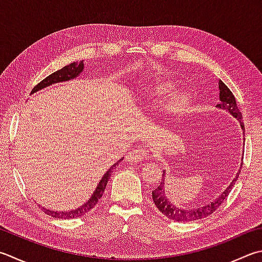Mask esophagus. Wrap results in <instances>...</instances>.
I'll return each instance as SVG.
<instances>
[{
	"instance_id": "obj_1",
	"label": "esophagus",
	"mask_w": 262,
	"mask_h": 262,
	"mask_svg": "<svg viewBox=\"0 0 262 262\" xmlns=\"http://www.w3.org/2000/svg\"><path fill=\"white\" fill-rule=\"evenodd\" d=\"M147 157V150L145 148L139 147V148H136V149H132L129 154H127V161L129 163H135L138 161H142L145 160Z\"/></svg>"
}]
</instances>
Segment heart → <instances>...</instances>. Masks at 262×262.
I'll use <instances>...</instances> for the list:
<instances>
[{
  "mask_svg": "<svg viewBox=\"0 0 262 262\" xmlns=\"http://www.w3.org/2000/svg\"><path fill=\"white\" fill-rule=\"evenodd\" d=\"M176 83L157 78L144 86L141 91L145 105L148 107H159L165 102V112L170 120H179L189 112L192 97L188 91H174Z\"/></svg>",
  "mask_w": 262,
  "mask_h": 262,
  "instance_id": "obj_1",
  "label": "heart"
}]
</instances>
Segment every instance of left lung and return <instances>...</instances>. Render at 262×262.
Instances as JSON below:
<instances>
[{"mask_svg":"<svg viewBox=\"0 0 262 262\" xmlns=\"http://www.w3.org/2000/svg\"><path fill=\"white\" fill-rule=\"evenodd\" d=\"M219 84V100L220 102L216 105V108H220V110H224L226 112H228L231 116H234L236 120L238 121L241 129L243 130L244 133V123L242 121V113L239 112L237 103H236L235 97L231 91L228 89L225 83L219 80L218 82ZM245 140V139H244ZM242 161H243V156H242ZM242 169V163L239 166V170L236 173V177L234 178L229 186L221 192V194L216 197L215 200L212 202H209L204 205L201 206H195V208H179V206L174 205L171 201H169L166 196V191H165V182L164 180L161 181L160 186L157 187L156 189L151 191V196H152V201H154L155 205L157 206L163 214L167 216L169 219H172L174 221H192V220H199V219H203L206 218V216L213 213V212L219 208L221 203L226 200V197L229 195V192L233 188L235 182L238 179V174ZM166 171H163V177L165 176Z\"/></svg>","mask_w":262,"mask_h":262,"instance_id":"8db88e82","label":"left lung"}]
</instances>
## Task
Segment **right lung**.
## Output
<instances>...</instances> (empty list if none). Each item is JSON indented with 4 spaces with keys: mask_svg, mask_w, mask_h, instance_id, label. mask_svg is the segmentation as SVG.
Listing matches in <instances>:
<instances>
[{
    "mask_svg": "<svg viewBox=\"0 0 262 262\" xmlns=\"http://www.w3.org/2000/svg\"><path fill=\"white\" fill-rule=\"evenodd\" d=\"M83 71H84V65H83L82 61L72 62V63H70V65L62 67L61 70L54 72L53 74H51V75H49L48 77L44 78L42 82H39L38 84L33 89L32 93H35L39 90H42V89H44V88L50 86L52 84H56V83L74 80V78L80 76ZM122 160L123 159H121L120 161H122ZM120 161H117L115 164H113L110 167V170H108L106 173L102 176L101 180L99 181V184H98L96 190L93 191V194L91 195L90 199H89L84 204L81 205L80 208H76V209L71 210V211H53V210H49V209L43 208L44 212H46L47 214L53 216V218H59V219H74V218H78V216L86 214L89 211L95 208V205L98 203V201H99L102 197V194H103V191H105L107 182H108V180H110L112 172L114 171V169L116 167V165H118Z\"/></svg>",
    "mask_w": 262,
    "mask_h": 262,
    "instance_id": "right-lung-1",
    "label": "right lung"
}]
</instances>
